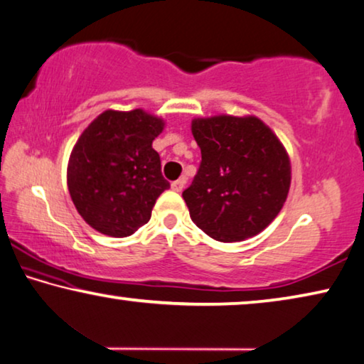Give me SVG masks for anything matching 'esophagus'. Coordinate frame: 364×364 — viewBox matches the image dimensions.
<instances>
[{"label": "esophagus", "instance_id": "esophagus-1", "mask_svg": "<svg viewBox=\"0 0 364 364\" xmlns=\"http://www.w3.org/2000/svg\"><path fill=\"white\" fill-rule=\"evenodd\" d=\"M184 184H186V178L181 176L180 180H176V181H173V183H171V189H173V191L180 193V191H183Z\"/></svg>", "mask_w": 364, "mask_h": 364}]
</instances>
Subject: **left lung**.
Here are the masks:
<instances>
[{
  "label": "left lung",
  "instance_id": "8db88e82",
  "mask_svg": "<svg viewBox=\"0 0 364 364\" xmlns=\"http://www.w3.org/2000/svg\"><path fill=\"white\" fill-rule=\"evenodd\" d=\"M200 165L183 191L189 215L219 242H242L274 220L291 186L287 151L255 116L193 119Z\"/></svg>",
  "mask_w": 364,
  "mask_h": 364
}]
</instances>
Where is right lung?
I'll list each match as a JSON object with an SVG mask.
<instances>
[{
  "instance_id": "add662e5",
  "label": "right lung",
  "mask_w": 364,
  "mask_h": 364,
  "mask_svg": "<svg viewBox=\"0 0 364 364\" xmlns=\"http://www.w3.org/2000/svg\"><path fill=\"white\" fill-rule=\"evenodd\" d=\"M164 127V119L144 109H109L80 135L67 183L78 214L95 230L127 237L150 220L155 200L170 188L151 149Z\"/></svg>"
}]
</instances>
